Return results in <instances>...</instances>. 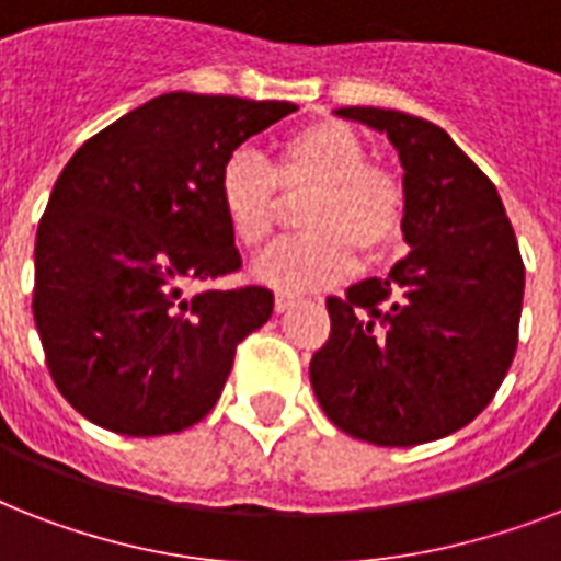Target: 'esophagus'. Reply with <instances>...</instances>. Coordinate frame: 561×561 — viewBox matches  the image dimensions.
<instances>
[{
    "instance_id": "esophagus-1",
    "label": "esophagus",
    "mask_w": 561,
    "mask_h": 561,
    "mask_svg": "<svg viewBox=\"0 0 561 561\" xmlns=\"http://www.w3.org/2000/svg\"><path fill=\"white\" fill-rule=\"evenodd\" d=\"M297 302H299V299L290 297V294H276V311H279V314L290 311V308L297 306Z\"/></svg>"
}]
</instances>
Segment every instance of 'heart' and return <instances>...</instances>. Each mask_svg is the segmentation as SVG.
Segmentation results:
<instances>
[{
	"instance_id": "b5f03b06",
	"label": "heart",
	"mask_w": 561,
	"mask_h": 561,
	"mask_svg": "<svg viewBox=\"0 0 561 561\" xmlns=\"http://www.w3.org/2000/svg\"><path fill=\"white\" fill-rule=\"evenodd\" d=\"M367 145L343 122H311L285 142L273 165L253 151L229 153L218 171L220 215L238 244L262 247L282 218V194H306V232L271 247L253 264L255 279L285 294L320 290L346 279L358 253L381 262L404 232L408 194L396 171L367 162Z\"/></svg>"
}]
</instances>
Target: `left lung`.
I'll list each match as a JSON object with an SVG mask.
<instances>
[{
    "instance_id": "obj_1",
    "label": "left lung",
    "mask_w": 561,
    "mask_h": 561,
    "mask_svg": "<svg viewBox=\"0 0 561 561\" xmlns=\"http://www.w3.org/2000/svg\"><path fill=\"white\" fill-rule=\"evenodd\" d=\"M387 134L404 165V241L387 276L329 297V341L311 358L320 408L373 445L460 431L495 399L518 346L524 262L495 183L434 122L341 107Z\"/></svg>"
}]
</instances>
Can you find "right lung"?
Instances as JSON below:
<instances>
[{"instance_id": "1", "label": "right lung", "mask_w": 561, "mask_h": 561, "mask_svg": "<svg viewBox=\"0 0 561 561\" xmlns=\"http://www.w3.org/2000/svg\"><path fill=\"white\" fill-rule=\"evenodd\" d=\"M290 101L165 92L75 151L34 244V323L57 390L125 436L178 434L227 383L273 290L203 288L241 267L218 171Z\"/></svg>"}]
</instances>
